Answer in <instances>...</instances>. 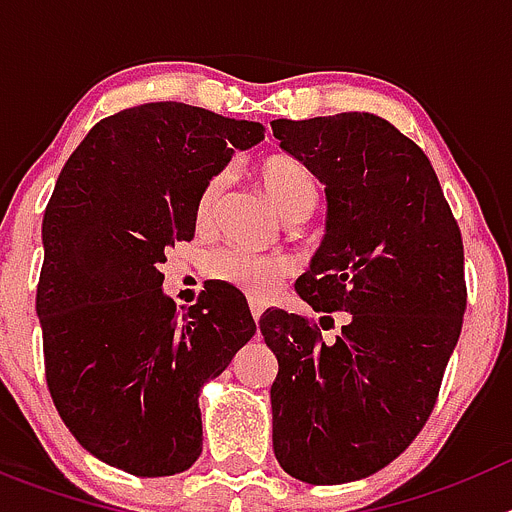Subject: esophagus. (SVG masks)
<instances>
[{"instance_id":"34e87169","label":"esophagus","mask_w":512,"mask_h":512,"mask_svg":"<svg viewBox=\"0 0 512 512\" xmlns=\"http://www.w3.org/2000/svg\"><path fill=\"white\" fill-rule=\"evenodd\" d=\"M261 312H264V302L251 300V315H253V320H259V318H261Z\"/></svg>"}]
</instances>
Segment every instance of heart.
<instances>
[{
    "mask_svg": "<svg viewBox=\"0 0 512 512\" xmlns=\"http://www.w3.org/2000/svg\"><path fill=\"white\" fill-rule=\"evenodd\" d=\"M259 182L274 210L284 220L310 217L318 205V182L312 171L302 161L292 156H269L259 164ZM225 189V174H215L207 179L197 197V225L207 228L215 217L220 197ZM212 277L220 282L238 287L253 300H264L287 277V261L274 256H256L248 251H220L210 259Z\"/></svg>",
    "mask_w": 512,
    "mask_h": 512,
    "instance_id": "1",
    "label": "heart"
}]
</instances>
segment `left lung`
Returning <instances> with one entry per match:
<instances>
[{
    "instance_id": "1",
    "label": "left lung",
    "mask_w": 512,
    "mask_h": 512,
    "mask_svg": "<svg viewBox=\"0 0 512 512\" xmlns=\"http://www.w3.org/2000/svg\"><path fill=\"white\" fill-rule=\"evenodd\" d=\"M282 151L325 187V235L297 295L348 312L336 341L266 310L279 361L274 454L307 485H343L408 449L436 405L467 307L464 246L431 161L384 117L274 120Z\"/></svg>"
}]
</instances>
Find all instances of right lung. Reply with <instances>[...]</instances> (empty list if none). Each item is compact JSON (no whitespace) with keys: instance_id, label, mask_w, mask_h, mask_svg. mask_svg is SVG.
<instances>
[{"instance_id":"right-lung-1","label":"right lung","mask_w":512,"mask_h":512,"mask_svg":"<svg viewBox=\"0 0 512 512\" xmlns=\"http://www.w3.org/2000/svg\"><path fill=\"white\" fill-rule=\"evenodd\" d=\"M264 130L192 104H138L99 120L58 176L35 300L45 379L66 428L110 467L169 477L200 459L202 387L256 323L225 282L179 312L161 264L194 238L207 179Z\"/></svg>"}]
</instances>
